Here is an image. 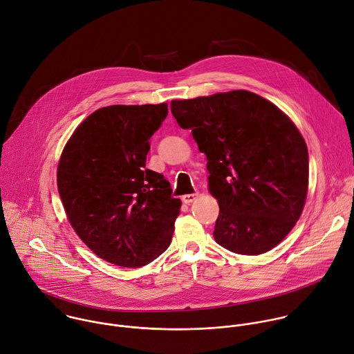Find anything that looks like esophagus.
Segmentation results:
<instances>
[{
  "mask_svg": "<svg viewBox=\"0 0 354 354\" xmlns=\"http://www.w3.org/2000/svg\"><path fill=\"white\" fill-rule=\"evenodd\" d=\"M197 197H198V193H192V194H185V196H182V200H183V203L190 204V203H193Z\"/></svg>",
  "mask_w": 354,
  "mask_h": 354,
  "instance_id": "obj_1",
  "label": "esophagus"
}]
</instances>
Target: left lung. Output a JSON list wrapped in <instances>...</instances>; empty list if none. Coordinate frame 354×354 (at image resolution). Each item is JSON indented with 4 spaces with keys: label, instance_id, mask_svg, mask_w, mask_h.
<instances>
[{
    "label": "left lung",
    "instance_id": "obj_1",
    "mask_svg": "<svg viewBox=\"0 0 354 354\" xmlns=\"http://www.w3.org/2000/svg\"><path fill=\"white\" fill-rule=\"evenodd\" d=\"M171 111L207 156L219 204L215 242L246 256L274 249L300 218L308 187V151L295 124L246 90L174 100Z\"/></svg>",
    "mask_w": 354,
    "mask_h": 354
}]
</instances>
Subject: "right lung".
I'll use <instances>...</instances> for the list:
<instances>
[{
    "label": "right lung",
    "instance_id": "right-lung-1",
    "mask_svg": "<svg viewBox=\"0 0 354 354\" xmlns=\"http://www.w3.org/2000/svg\"><path fill=\"white\" fill-rule=\"evenodd\" d=\"M168 105H109L94 111L66 143L57 172L68 219L100 259L127 268L151 263L171 245L180 200L146 168L150 138Z\"/></svg>",
    "mask_w": 354,
    "mask_h": 354
}]
</instances>
